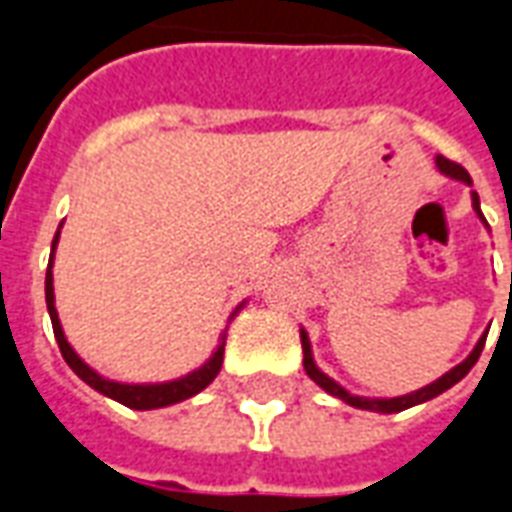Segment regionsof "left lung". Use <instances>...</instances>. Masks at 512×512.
I'll return each mask as SVG.
<instances>
[{
    "mask_svg": "<svg viewBox=\"0 0 512 512\" xmlns=\"http://www.w3.org/2000/svg\"><path fill=\"white\" fill-rule=\"evenodd\" d=\"M436 167H439L441 175H447V178L452 180H461V183H466V186H472V178H469V172L461 167V164H455V161H450V158L444 156H436ZM472 208L477 211V216H480V222L488 227V222H485L483 211H480V197H477V191H472ZM485 337H488V332L477 340V345H474V351L466 359H463L461 365H455L450 370V373H444L441 378H436L433 384L422 386V389H417V392H408V395H400V397H362V395H351L348 389H343V386L337 384L334 378H329L326 373H323L321 367L315 365V359H312V345H310V337H307V332L301 329V351H304V370H307V376L315 381V384L321 386L323 392H329V395L340 397L343 403H348V406L354 408H365V411H378V414H397V411H406V408L411 406H419V403H425V400H433L436 395H441V392H447L450 386H455L458 381H461L469 370H472L474 365H477V359H480V354H483V345H485Z\"/></svg>",
    "mask_w": 512,
    "mask_h": 512,
    "instance_id": "8db88e82",
    "label": "left lung"
}]
</instances>
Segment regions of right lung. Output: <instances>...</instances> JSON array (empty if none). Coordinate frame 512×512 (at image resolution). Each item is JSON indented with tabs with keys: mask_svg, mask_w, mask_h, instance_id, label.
<instances>
[{
	"mask_svg": "<svg viewBox=\"0 0 512 512\" xmlns=\"http://www.w3.org/2000/svg\"><path fill=\"white\" fill-rule=\"evenodd\" d=\"M62 230V224H60ZM60 230L54 235V241H51V257H49V268H46V307H49V318L51 326H54V337H57V345H60L62 359L68 362L76 376L82 378L84 384H90L95 392H101V395L112 397L117 403H123L128 408H136V411H150V408H164L172 406V403H180V400H189L197 392H202L205 386L211 384L213 378L219 376V370H222L224 362V340H227V334L219 337V345H216V351L211 354V359L205 362L197 370H191L186 376L175 378V381H164V384H126V381H112V378H104L101 373H95L93 367L84 362L82 356L76 354L68 343V337L62 332V323L60 315H57V307H54V274H51V266H54V252H57V244H60ZM246 301H241L235 312L230 315V321H233L238 310L244 307ZM227 332V329H224Z\"/></svg>",
	"mask_w": 512,
	"mask_h": 512,
	"instance_id": "1",
	"label": "right lung"
}]
</instances>
